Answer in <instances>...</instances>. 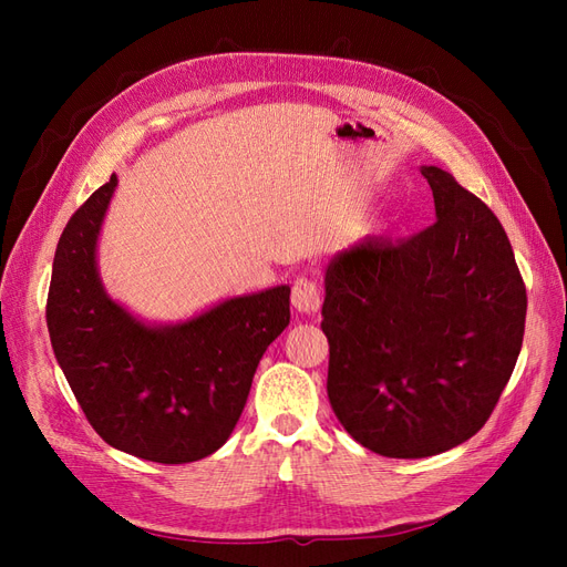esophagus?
I'll list each match as a JSON object with an SVG mask.
<instances>
[{
  "instance_id": "esophagus-1",
  "label": "esophagus",
  "mask_w": 567,
  "mask_h": 567,
  "mask_svg": "<svg viewBox=\"0 0 567 567\" xmlns=\"http://www.w3.org/2000/svg\"><path fill=\"white\" fill-rule=\"evenodd\" d=\"M290 302H293L296 310L300 315H315L321 307V296H319V286L312 279L300 277L293 284V293H290Z\"/></svg>"
}]
</instances>
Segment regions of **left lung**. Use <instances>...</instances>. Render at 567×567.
Wrapping results in <instances>:
<instances>
[{
    "instance_id": "left-lung-1",
    "label": "left lung",
    "mask_w": 567,
    "mask_h": 567,
    "mask_svg": "<svg viewBox=\"0 0 567 567\" xmlns=\"http://www.w3.org/2000/svg\"><path fill=\"white\" fill-rule=\"evenodd\" d=\"M435 225L367 236L326 267L329 400L362 447L423 458L473 437L523 348L527 293L502 221L450 173L423 165Z\"/></svg>"
}]
</instances>
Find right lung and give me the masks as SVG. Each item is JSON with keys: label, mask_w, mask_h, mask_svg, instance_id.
I'll return each instance as SVG.
<instances>
[{"label": "right lung", "mask_w": 567, "mask_h": 567, "mask_svg": "<svg viewBox=\"0 0 567 567\" xmlns=\"http://www.w3.org/2000/svg\"><path fill=\"white\" fill-rule=\"evenodd\" d=\"M115 186L111 175L61 234L47 298L51 348L111 447L156 463L198 461L229 440L257 364L290 321V288L229 298L179 323L132 317L96 269Z\"/></svg>", "instance_id": "1"}]
</instances>
